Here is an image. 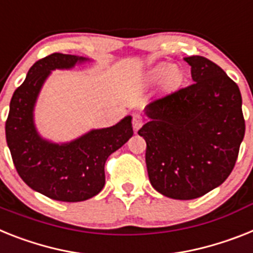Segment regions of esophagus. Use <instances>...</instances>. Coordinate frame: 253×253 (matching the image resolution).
Here are the masks:
<instances>
[{"label":"esophagus","mask_w":253,"mask_h":253,"mask_svg":"<svg viewBox=\"0 0 253 253\" xmlns=\"http://www.w3.org/2000/svg\"><path fill=\"white\" fill-rule=\"evenodd\" d=\"M144 123V118L140 114H135L132 118V126H133V130L137 131L140 128V127L143 126Z\"/></svg>","instance_id":"esophagus-1"}]
</instances>
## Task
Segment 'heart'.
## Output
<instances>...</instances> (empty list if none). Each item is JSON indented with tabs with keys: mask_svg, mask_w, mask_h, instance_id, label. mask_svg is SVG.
<instances>
[{
	"mask_svg": "<svg viewBox=\"0 0 253 253\" xmlns=\"http://www.w3.org/2000/svg\"><path fill=\"white\" fill-rule=\"evenodd\" d=\"M167 71H169V67H167V65H161V67L156 68V69L153 71L152 74L154 78H158V77H161V76H163V74L166 73Z\"/></svg>",
	"mask_w": 253,
	"mask_h": 253,
	"instance_id": "b5f03b06",
	"label": "heart"
}]
</instances>
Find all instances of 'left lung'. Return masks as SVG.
Segmentation results:
<instances>
[{
    "label": "left lung",
    "instance_id": "8db88e82",
    "mask_svg": "<svg viewBox=\"0 0 253 253\" xmlns=\"http://www.w3.org/2000/svg\"><path fill=\"white\" fill-rule=\"evenodd\" d=\"M190 86L158 97L145 108L150 184L173 199H194L221 185L233 171L246 125L238 84L209 59L185 58Z\"/></svg>",
    "mask_w": 253,
    "mask_h": 253
}]
</instances>
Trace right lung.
Here are the masks:
<instances>
[{
	"label": "right lung",
	"mask_w": 253,
	"mask_h": 253,
	"mask_svg": "<svg viewBox=\"0 0 253 253\" xmlns=\"http://www.w3.org/2000/svg\"><path fill=\"white\" fill-rule=\"evenodd\" d=\"M86 60L54 52L36 61L15 90L6 120V141L19 176L33 190L61 202H81L99 194L105 184V161L133 135L130 116L67 144H54L38 135L33 109L48 74Z\"/></svg>",
	"instance_id": "right-lung-1"
}]
</instances>
